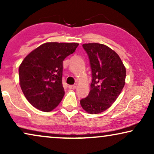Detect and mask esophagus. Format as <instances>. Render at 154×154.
Listing matches in <instances>:
<instances>
[{"mask_svg":"<svg viewBox=\"0 0 154 154\" xmlns=\"http://www.w3.org/2000/svg\"><path fill=\"white\" fill-rule=\"evenodd\" d=\"M69 89H75V88H76V85H69Z\"/></svg>","mask_w":154,"mask_h":154,"instance_id":"esophagus-1","label":"esophagus"}]
</instances>
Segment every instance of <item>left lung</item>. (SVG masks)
<instances>
[{"instance_id":"obj_1","label":"left lung","mask_w":154,"mask_h":154,"mask_svg":"<svg viewBox=\"0 0 154 154\" xmlns=\"http://www.w3.org/2000/svg\"><path fill=\"white\" fill-rule=\"evenodd\" d=\"M92 71L90 91L80 101L86 112L97 114L106 111L119 96L125 85V67L118 54L100 43H85Z\"/></svg>"}]
</instances>
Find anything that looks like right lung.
Masks as SVG:
<instances>
[{"label":"right lung","mask_w":154,"mask_h":154,"mask_svg":"<svg viewBox=\"0 0 154 154\" xmlns=\"http://www.w3.org/2000/svg\"><path fill=\"white\" fill-rule=\"evenodd\" d=\"M78 46L75 43H46L23 60L19 68L20 84L25 97L35 108L48 112L62 101L63 61Z\"/></svg>","instance_id":"add662e5"}]
</instances>
